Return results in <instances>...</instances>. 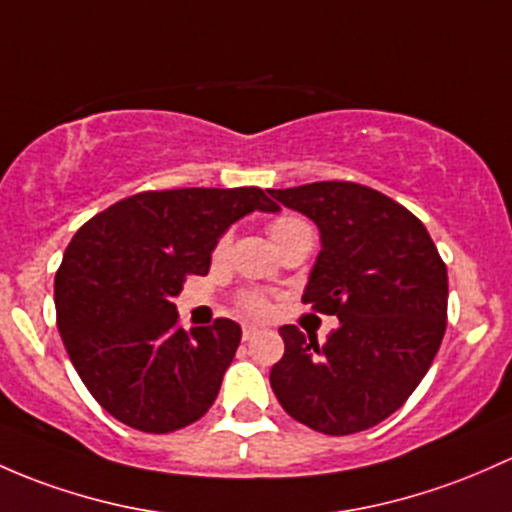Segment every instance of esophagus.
Here are the masks:
<instances>
[{
	"instance_id": "obj_1",
	"label": "esophagus",
	"mask_w": 512,
	"mask_h": 512,
	"mask_svg": "<svg viewBox=\"0 0 512 512\" xmlns=\"http://www.w3.org/2000/svg\"><path fill=\"white\" fill-rule=\"evenodd\" d=\"M257 333H260V328L245 326V328H242V341H252V338H255Z\"/></svg>"
}]
</instances>
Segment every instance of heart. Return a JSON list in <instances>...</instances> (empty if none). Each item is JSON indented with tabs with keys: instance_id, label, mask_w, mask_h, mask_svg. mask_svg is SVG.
<instances>
[{
	"instance_id": "b5f03b06",
	"label": "heart",
	"mask_w": 512,
	"mask_h": 512,
	"mask_svg": "<svg viewBox=\"0 0 512 512\" xmlns=\"http://www.w3.org/2000/svg\"><path fill=\"white\" fill-rule=\"evenodd\" d=\"M304 228H309V223H306L304 218H299V215H292V213L277 215V218H272L270 225H267V230H270V238L274 240V245H277V242H282L284 238H287V235L297 233V230H304ZM228 247H230V235L223 233L218 238V242H215V247H213L215 260L225 257ZM240 304H242V309L250 311V314H255V316L267 314V309H270V306H267V301L262 299L260 294H245V297L240 299Z\"/></svg>"
}]
</instances>
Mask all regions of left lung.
I'll return each mask as SVG.
<instances>
[{
    "label": "left lung",
    "mask_w": 512,
    "mask_h": 512,
    "mask_svg": "<svg viewBox=\"0 0 512 512\" xmlns=\"http://www.w3.org/2000/svg\"><path fill=\"white\" fill-rule=\"evenodd\" d=\"M319 225L321 252L301 301L338 316L324 343L282 326L270 385L289 417L346 437L400 410L422 383L446 331L449 277L417 215L375 188L316 181L270 188Z\"/></svg>",
    "instance_id": "obj_1"
}]
</instances>
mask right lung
I'll use <instances>...</instances> for the list:
<instances>
[{
    "mask_svg": "<svg viewBox=\"0 0 512 512\" xmlns=\"http://www.w3.org/2000/svg\"><path fill=\"white\" fill-rule=\"evenodd\" d=\"M252 211H279L257 186L142 191L90 218L56 272V321L98 405L147 434L211 410L240 346V326L184 331L174 297L208 274L220 235Z\"/></svg>",
    "mask_w": 512,
    "mask_h": 512,
    "instance_id": "add662e5",
    "label": "right lung"
}]
</instances>
